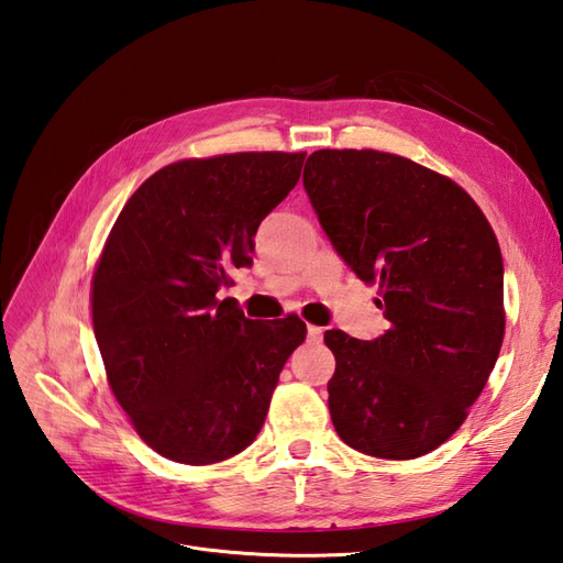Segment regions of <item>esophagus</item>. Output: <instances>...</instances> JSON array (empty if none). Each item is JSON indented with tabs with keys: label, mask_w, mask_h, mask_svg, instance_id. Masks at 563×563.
<instances>
[{
	"label": "esophagus",
	"mask_w": 563,
	"mask_h": 563,
	"mask_svg": "<svg viewBox=\"0 0 563 563\" xmlns=\"http://www.w3.org/2000/svg\"><path fill=\"white\" fill-rule=\"evenodd\" d=\"M307 335H309V342H321V340H323V328L309 325V328H307Z\"/></svg>",
	"instance_id": "obj_1"
}]
</instances>
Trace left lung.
<instances>
[{
	"label": "left lung",
	"instance_id": "1",
	"mask_svg": "<svg viewBox=\"0 0 563 563\" xmlns=\"http://www.w3.org/2000/svg\"><path fill=\"white\" fill-rule=\"evenodd\" d=\"M301 180L342 262L380 285L390 321L376 340L325 330L330 419L356 452L423 456L464 423L499 356V242L456 183L405 156L321 150Z\"/></svg>",
	"mask_w": 563,
	"mask_h": 563
}]
</instances>
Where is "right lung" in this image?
I'll return each instance as SVG.
<instances>
[{
	"label": "right lung",
	"instance_id": "obj_1",
	"mask_svg": "<svg viewBox=\"0 0 563 563\" xmlns=\"http://www.w3.org/2000/svg\"><path fill=\"white\" fill-rule=\"evenodd\" d=\"M305 152L187 158L156 170L113 223L92 278L109 385L137 435L178 464L240 454L262 430L297 316L252 321L219 301L252 264L256 228L299 180Z\"/></svg>",
	"mask_w": 563,
	"mask_h": 563
}]
</instances>
